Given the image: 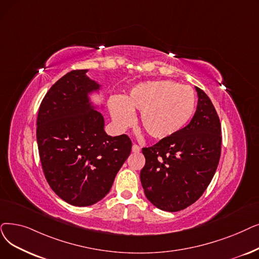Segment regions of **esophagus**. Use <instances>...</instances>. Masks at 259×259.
<instances>
[{"instance_id": "esophagus-1", "label": "esophagus", "mask_w": 259, "mask_h": 259, "mask_svg": "<svg viewBox=\"0 0 259 259\" xmlns=\"http://www.w3.org/2000/svg\"><path fill=\"white\" fill-rule=\"evenodd\" d=\"M141 151V147L139 145H137V144H133L132 145V152H134V153H138V152H140Z\"/></svg>"}]
</instances>
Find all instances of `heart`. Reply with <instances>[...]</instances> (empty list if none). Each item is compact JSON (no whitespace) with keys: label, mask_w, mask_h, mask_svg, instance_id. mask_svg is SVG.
I'll return each mask as SVG.
<instances>
[{"label":"heart","mask_w":259,"mask_h":259,"mask_svg":"<svg viewBox=\"0 0 259 259\" xmlns=\"http://www.w3.org/2000/svg\"><path fill=\"white\" fill-rule=\"evenodd\" d=\"M110 113L119 129L136 121L133 111L141 112V126L154 140H164L183 130L193 119L197 97L193 89L169 80L141 82L129 94L109 99Z\"/></svg>","instance_id":"heart-1"}]
</instances>
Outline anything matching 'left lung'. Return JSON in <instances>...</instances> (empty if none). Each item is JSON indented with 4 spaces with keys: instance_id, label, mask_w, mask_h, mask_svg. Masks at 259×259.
I'll use <instances>...</instances> for the list:
<instances>
[{
    "instance_id": "obj_1",
    "label": "left lung",
    "mask_w": 259,
    "mask_h": 259,
    "mask_svg": "<svg viewBox=\"0 0 259 259\" xmlns=\"http://www.w3.org/2000/svg\"><path fill=\"white\" fill-rule=\"evenodd\" d=\"M198 106L188 125L151 147L143 148L146 163L141 182L147 199L166 211L186 208L203 195L221 154V123L209 97L196 87Z\"/></svg>"
}]
</instances>
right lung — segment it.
<instances>
[{
	"instance_id": "add662e5",
	"label": "right lung",
	"mask_w": 259,
	"mask_h": 259,
	"mask_svg": "<svg viewBox=\"0 0 259 259\" xmlns=\"http://www.w3.org/2000/svg\"><path fill=\"white\" fill-rule=\"evenodd\" d=\"M74 70L56 81L42 99L37 143L42 169L55 194L75 206L102 200L112 187L132 143L126 134L109 137L103 115L88 94L99 84Z\"/></svg>"
}]
</instances>
